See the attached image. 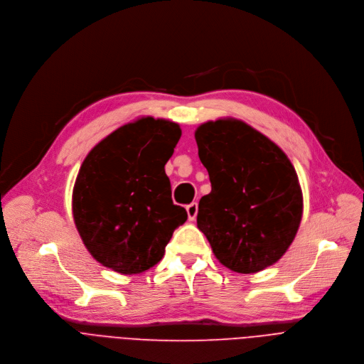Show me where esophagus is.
Masks as SVG:
<instances>
[{"instance_id":"esophagus-1","label":"esophagus","mask_w":364,"mask_h":364,"mask_svg":"<svg viewBox=\"0 0 364 364\" xmlns=\"http://www.w3.org/2000/svg\"><path fill=\"white\" fill-rule=\"evenodd\" d=\"M186 212H188V220L189 221H195V218L198 215V203L192 202L186 206Z\"/></svg>"}]
</instances>
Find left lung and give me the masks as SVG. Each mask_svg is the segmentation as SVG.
Instances as JSON below:
<instances>
[{"mask_svg":"<svg viewBox=\"0 0 364 364\" xmlns=\"http://www.w3.org/2000/svg\"><path fill=\"white\" fill-rule=\"evenodd\" d=\"M210 192L200 198L198 228L223 265L254 274L291 245L303 216L297 172L277 144L232 117L195 130Z\"/></svg>","mask_w":364,"mask_h":364,"instance_id":"left-lung-1","label":"left lung"}]
</instances>
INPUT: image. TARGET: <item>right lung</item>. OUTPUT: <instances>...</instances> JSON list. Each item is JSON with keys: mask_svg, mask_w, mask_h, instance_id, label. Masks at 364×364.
Wrapping results in <instances>:
<instances>
[{"mask_svg": "<svg viewBox=\"0 0 364 364\" xmlns=\"http://www.w3.org/2000/svg\"><path fill=\"white\" fill-rule=\"evenodd\" d=\"M181 134L175 122L140 117L100 140L83 161L73 188V218L102 265L124 275L152 268L186 221L165 173Z\"/></svg>", "mask_w": 364, "mask_h": 364, "instance_id": "right-lung-1", "label": "right lung"}]
</instances>
